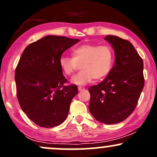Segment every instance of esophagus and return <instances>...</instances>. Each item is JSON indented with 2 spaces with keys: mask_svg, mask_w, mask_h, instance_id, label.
I'll return each instance as SVG.
<instances>
[{
  "mask_svg": "<svg viewBox=\"0 0 157 157\" xmlns=\"http://www.w3.org/2000/svg\"><path fill=\"white\" fill-rule=\"evenodd\" d=\"M84 89H85V88L82 87V86H78V90H79V91H83Z\"/></svg>",
  "mask_w": 157,
  "mask_h": 157,
  "instance_id": "1",
  "label": "esophagus"
}]
</instances>
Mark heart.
Wrapping results in <instances>:
<instances>
[{"label": "heart", "instance_id": "obj_1", "mask_svg": "<svg viewBox=\"0 0 157 157\" xmlns=\"http://www.w3.org/2000/svg\"><path fill=\"white\" fill-rule=\"evenodd\" d=\"M114 60V52L108 45L82 44L72 50V57L61 56L59 66L66 76H70L80 64L82 70L71 78V83L77 86L100 80L109 75Z\"/></svg>", "mask_w": 157, "mask_h": 157}]
</instances>
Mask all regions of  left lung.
<instances>
[{"label":"left lung","mask_w":157,"mask_h":157,"mask_svg":"<svg viewBox=\"0 0 157 157\" xmlns=\"http://www.w3.org/2000/svg\"><path fill=\"white\" fill-rule=\"evenodd\" d=\"M114 50V65L108 76L89 89V111L97 121L116 124L130 116L144 87L143 61L128 40L117 36L104 38Z\"/></svg>","instance_id":"1"}]
</instances>
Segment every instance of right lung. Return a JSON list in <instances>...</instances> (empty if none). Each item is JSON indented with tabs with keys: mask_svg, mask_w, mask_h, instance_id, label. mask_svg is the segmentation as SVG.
<instances>
[{
	"mask_svg": "<svg viewBox=\"0 0 157 157\" xmlns=\"http://www.w3.org/2000/svg\"><path fill=\"white\" fill-rule=\"evenodd\" d=\"M79 41L48 35L23 51L15 69L17 97L23 112L36 125L55 127L67 117L78 89L75 85L64 86L67 80L59 66V59Z\"/></svg>",
	"mask_w": 157,
	"mask_h": 157,
	"instance_id": "1",
	"label": "right lung"
}]
</instances>
